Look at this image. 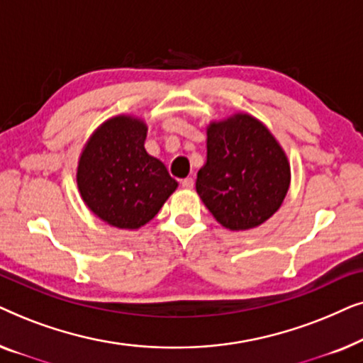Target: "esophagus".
Wrapping results in <instances>:
<instances>
[{"mask_svg": "<svg viewBox=\"0 0 363 363\" xmlns=\"http://www.w3.org/2000/svg\"><path fill=\"white\" fill-rule=\"evenodd\" d=\"M193 185H195V180H193L191 177H188V178H185V180H182V186L185 188V190H191Z\"/></svg>", "mask_w": 363, "mask_h": 363, "instance_id": "34e87169", "label": "esophagus"}]
</instances>
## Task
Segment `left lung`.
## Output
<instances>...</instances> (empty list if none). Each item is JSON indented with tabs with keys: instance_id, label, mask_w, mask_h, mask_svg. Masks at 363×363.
I'll use <instances>...</instances> for the list:
<instances>
[{
	"instance_id": "8db88e82",
	"label": "left lung",
	"mask_w": 363,
	"mask_h": 363,
	"mask_svg": "<svg viewBox=\"0 0 363 363\" xmlns=\"http://www.w3.org/2000/svg\"><path fill=\"white\" fill-rule=\"evenodd\" d=\"M291 165L259 118L235 112L206 127V162L196 193L230 231L257 228L279 210L289 191Z\"/></svg>"
}]
</instances>
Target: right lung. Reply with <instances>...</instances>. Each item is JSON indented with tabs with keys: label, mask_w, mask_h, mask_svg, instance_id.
I'll list each match as a JSON object with an SVG mask.
<instances>
[{
	"label": "right lung",
	"mask_w": 363,
	"mask_h": 363,
	"mask_svg": "<svg viewBox=\"0 0 363 363\" xmlns=\"http://www.w3.org/2000/svg\"><path fill=\"white\" fill-rule=\"evenodd\" d=\"M147 130L137 116L111 117L79 155V195L99 220L118 230L147 225L178 188L167 167L145 150Z\"/></svg>",
	"instance_id": "obj_1"
}]
</instances>
